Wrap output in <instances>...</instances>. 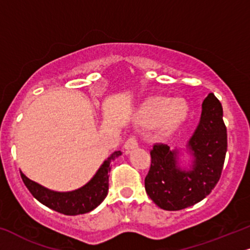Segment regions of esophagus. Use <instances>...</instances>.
<instances>
[{
    "mask_svg": "<svg viewBox=\"0 0 250 250\" xmlns=\"http://www.w3.org/2000/svg\"><path fill=\"white\" fill-rule=\"evenodd\" d=\"M138 147V139L135 135H131L130 138H128L127 140H126L125 143V149L130 150V149H133V148H137Z\"/></svg>",
    "mask_w": 250,
    "mask_h": 250,
    "instance_id": "1",
    "label": "esophagus"
}]
</instances>
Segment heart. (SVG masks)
Listing matches in <instances>:
<instances>
[{"label":"heart","instance_id":"obj_1","mask_svg":"<svg viewBox=\"0 0 250 250\" xmlns=\"http://www.w3.org/2000/svg\"><path fill=\"white\" fill-rule=\"evenodd\" d=\"M187 103L181 98L169 101L165 97H153L141 109L140 122L144 125L160 124L162 133H171L186 118Z\"/></svg>","mask_w":250,"mask_h":250}]
</instances>
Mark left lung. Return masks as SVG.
Listing matches in <instances>:
<instances>
[{
    "label": "left lung",
    "instance_id": "obj_1",
    "mask_svg": "<svg viewBox=\"0 0 250 250\" xmlns=\"http://www.w3.org/2000/svg\"><path fill=\"white\" fill-rule=\"evenodd\" d=\"M189 148L195 156L190 170L178 167L177 152L167 145L154 144L150 149L152 161L145 189L163 210L178 211L195 205L210 195L219 182L227 152V130L223 106L212 92L203 101L202 117Z\"/></svg>",
    "mask_w": 250,
    "mask_h": 250
}]
</instances>
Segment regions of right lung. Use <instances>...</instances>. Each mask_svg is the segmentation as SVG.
<instances>
[{
	"label": "right lung",
	"mask_w": 250,
	"mask_h": 250,
	"mask_svg": "<svg viewBox=\"0 0 250 250\" xmlns=\"http://www.w3.org/2000/svg\"><path fill=\"white\" fill-rule=\"evenodd\" d=\"M119 155H122L120 150H116L111 154L89 183L81 189L70 192H55L46 189L36 182L29 180L23 172H21V177L31 195L42 204L64 215L83 214L97 208L106 197L109 190L110 163Z\"/></svg>",
	"instance_id": "add662e5"
}]
</instances>
